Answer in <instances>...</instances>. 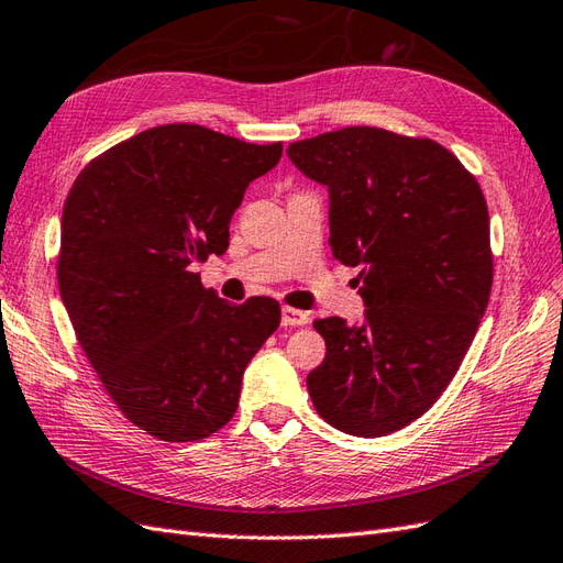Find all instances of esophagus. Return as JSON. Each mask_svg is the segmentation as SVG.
Here are the masks:
<instances>
[{
  "label": "esophagus",
  "instance_id": "34e87169",
  "mask_svg": "<svg viewBox=\"0 0 563 563\" xmlns=\"http://www.w3.org/2000/svg\"><path fill=\"white\" fill-rule=\"evenodd\" d=\"M280 323L283 325H305V323H309V313L301 311V309L283 307L280 309Z\"/></svg>",
  "mask_w": 563,
  "mask_h": 563
}]
</instances>
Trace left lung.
<instances>
[{
  "label": "left lung",
  "instance_id": "obj_1",
  "mask_svg": "<svg viewBox=\"0 0 563 563\" xmlns=\"http://www.w3.org/2000/svg\"><path fill=\"white\" fill-rule=\"evenodd\" d=\"M290 162L328 187L330 250L358 266L364 321L313 328L325 358L307 376L316 411L356 438L423 416L471 347L493 287L481 185L442 144L354 125L292 142Z\"/></svg>",
  "mask_w": 563,
  "mask_h": 563
}]
</instances>
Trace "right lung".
<instances>
[{"mask_svg": "<svg viewBox=\"0 0 563 563\" xmlns=\"http://www.w3.org/2000/svg\"><path fill=\"white\" fill-rule=\"evenodd\" d=\"M280 154V142L158 125L97 156L66 197L68 319L111 399L158 440H201L233 419L242 373L280 323L276 299L228 305L192 273L228 250L244 190Z\"/></svg>", "mask_w": 563, "mask_h": 563, "instance_id": "right-lung-1", "label": "right lung"}]
</instances>
